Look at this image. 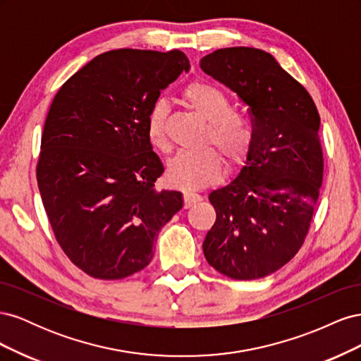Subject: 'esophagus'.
Returning <instances> with one entry per match:
<instances>
[{"label":"esophagus","instance_id":"1","mask_svg":"<svg viewBox=\"0 0 361 361\" xmlns=\"http://www.w3.org/2000/svg\"><path fill=\"white\" fill-rule=\"evenodd\" d=\"M202 200V195L192 191H183V202L185 207H191L194 203H197Z\"/></svg>","mask_w":361,"mask_h":361}]
</instances>
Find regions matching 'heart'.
I'll list each match as a JSON object with an SVG mask.
<instances>
[{"instance_id": "1", "label": "heart", "mask_w": 361, "mask_h": 361, "mask_svg": "<svg viewBox=\"0 0 361 361\" xmlns=\"http://www.w3.org/2000/svg\"><path fill=\"white\" fill-rule=\"evenodd\" d=\"M182 97L206 122L204 143H214L231 164L241 162L253 143V123L250 117L232 110L228 96L218 87L203 81L188 84ZM167 102L157 101L146 116L147 140L158 150L167 149ZM223 170V157L207 146L197 152H179L174 155L169 162L167 178L170 183L183 190H197L215 182Z\"/></svg>"}]
</instances>
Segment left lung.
<instances>
[{
  "mask_svg": "<svg viewBox=\"0 0 361 361\" xmlns=\"http://www.w3.org/2000/svg\"><path fill=\"white\" fill-rule=\"evenodd\" d=\"M200 68L250 106L253 123L245 166L209 194L216 220L203 253L231 279L267 277L307 236L324 176L321 117L309 92L265 51L216 49Z\"/></svg>",
  "mask_w": 361,
  "mask_h": 361,
  "instance_id": "1",
  "label": "left lung"
}]
</instances>
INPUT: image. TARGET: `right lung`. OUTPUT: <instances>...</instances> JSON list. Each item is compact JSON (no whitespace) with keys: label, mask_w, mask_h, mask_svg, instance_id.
<instances>
[{"label":"right lung","mask_w":361,"mask_h":361,"mask_svg":"<svg viewBox=\"0 0 361 361\" xmlns=\"http://www.w3.org/2000/svg\"><path fill=\"white\" fill-rule=\"evenodd\" d=\"M188 69L179 49L108 51L54 97L37 185L57 243L90 277L120 280L147 267L158 232L182 209L179 191L155 190L164 167L146 116Z\"/></svg>","instance_id":"add662e5"}]
</instances>
